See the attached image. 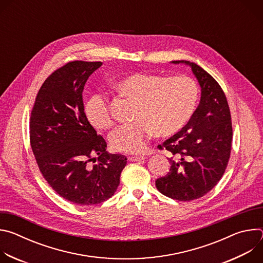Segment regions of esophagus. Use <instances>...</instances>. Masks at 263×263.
<instances>
[{
    "label": "esophagus",
    "mask_w": 263,
    "mask_h": 263,
    "mask_svg": "<svg viewBox=\"0 0 263 263\" xmlns=\"http://www.w3.org/2000/svg\"><path fill=\"white\" fill-rule=\"evenodd\" d=\"M145 157L144 156H129L128 160L129 161H140L143 160Z\"/></svg>",
    "instance_id": "esophagus-1"
}]
</instances>
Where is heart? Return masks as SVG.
I'll return each mask as SVG.
<instances>
[{
	"label": "heart",
	"mask_w": 263,
	"mask_h": 263,
	"mask_svg": "<svg viewBox=\"0 0 263 263\" xmlns=\"http://www.w3.org/2000/svg\"><path fill=\"white\" fill-rule=\"evenodd\" d=\"M115 89L134 102L131 124L120 126L109 137L112 148L122 153H140L154 132L170 136L179 132L194 116L199 88L190 77H167L155 72H133L119 80ZM88 123L97 130H108L115 117L108 100L92 96L85 105Z\"/></svg>",
	"instance_id": "heart-1"
}]
</instances>
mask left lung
<instances>
[{"label":"left lung","instance_id":"8db88e82","mask_svg":"<svg viewBox=\"0 0 263 263\" xmlns=\"http://www.w3.org/2000/svg\"><path fill=\"white\" fill-rule=\"evenodd\" d=\"M201 101L190 122L157 147L170 152V172L156 180L157 190L178 201H193L209 193L222 177L232 147V122L228 101L216 80L194 62Z\"/></svg>","mask_w":263,"mask_h":263}]
</instances>
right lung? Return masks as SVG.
I'll return each mask as SVG.
<instances>
[{
	"instance_id": "obj_1",
	"label": "right lung",
	"mask_w": 263,
	"mask_h": 263,
	"mask_svg": "<svg viewBox=\"0 0 263 263\" xmlns=\"http://www.w3.org/2000/svg\"><path fill=\"white\" fill-rule=\"evenodd\" d=\"M101 65L74 60L57 68L37 92L30 117V143L43 177L60 197L80 206L114 196L127 164L124 155L106 151L84 112V85ZM91 161L98 163L90 166Z\"/></svg>"
}]
</instances>
